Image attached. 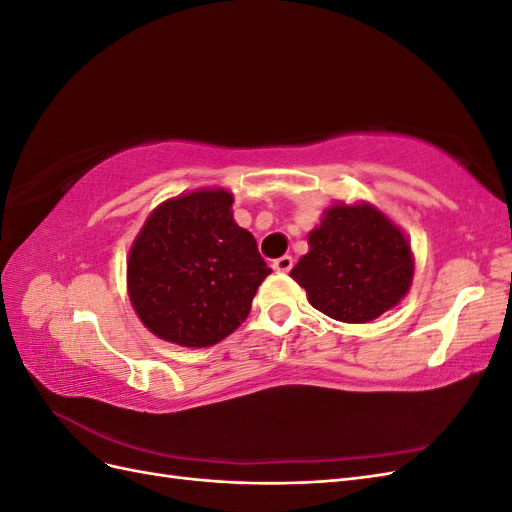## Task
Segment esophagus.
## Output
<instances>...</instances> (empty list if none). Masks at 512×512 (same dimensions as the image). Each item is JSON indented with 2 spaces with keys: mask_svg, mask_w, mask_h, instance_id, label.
<instances>
[{
  "mask_svg": "<svg viewBox=\"0 0 512 512\" xmlns=\"http://www.w3.org/2000/svg\"><path fill=\"white\" fill-rule=\"evenodd\" d=\"M292 265H294L292 256H282V258H277V260L273 262V269H275L277 273H288V271L292 269Z\"/></svg>",
  "mask_w": 512,
  "mask_h": 512,
  "instance_id": "obj_1",
  "label": "esophagus"
}]
</instances>
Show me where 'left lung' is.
Returning <instances> with one entry per match:
<instances>
[{
	"instance_id": "left-lung-1",
	"label": "left lung",
	"mask_w": 512,
	"mask_h": 512,
	"mask_svg": "<svg viewBox=\"0 0 512 512\" xmlns=\"http://www.w3.org/2000/svg\"><path fill=\"white\" fill-rule=\"evenodd\" d=\"M290 277L333 320H376L406 297L414 277L410 239L376 205L335 203L307 235Z\"/></svg>"
}]
</instances>
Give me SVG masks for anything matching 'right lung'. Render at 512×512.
<instances>
[{
	"mask_svg": "<svg viewBox=\"0 0 512 512\" xmlns=\"http://www.w3.org/2000/svg\"><path fill=\"white\" fill-rule=\"evenodd\" d=\"M232 203L224 188L168 198L130 247V303L164 342L183 348L222 342L241 327L271 273L252 232L232 218Z\"/></svg>",
	"mask_w": 512,
	"mask_h": 512,
	"instance_id": "1",
	"label": "right lung"
}]
</instances>
